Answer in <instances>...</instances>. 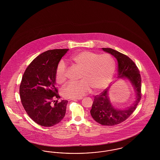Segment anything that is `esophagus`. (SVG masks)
Returning a JSON list of instances; mask_svg holds the SVG:
<instances>
[{
  "mask_svg": "<svg viewBox=\"0 0 160 160\" xmlns=\"http://www.w3.org/2000/svg\"><path fill=\"white\" fill-rule=\"evenodd\" d=\"M83 98H72V99H71V100H72V101H77V100H80V99H82Z\"/></svg>",
  "mask_w": 160,
  "mask_h": 160,
  "instance_id": "obj_1",
  "label": "esophagus"
}]
</instances>
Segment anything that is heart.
<instances>
[{
  "label": "heart",
  "instance_id": "1",
  "mask_svg": "<svg viewBox=\"0 0 160 160\" xmlns=\"http://www.w3.org/2000/svg\"><path fill=\"white\" fill-rule=\"evenodd\" d=\"M69 61L81 71L76 83H70L62 90L65 98H79L91 91L98 92L104 89L110 83L116 69V61L109 54H100L91 51H83L74 54ZM55 78L58 84L67 80V67L63 62L58 64Z\"/></svg>",
  "mask_w": 160,
  "mask_h": 160
}]
</instances>
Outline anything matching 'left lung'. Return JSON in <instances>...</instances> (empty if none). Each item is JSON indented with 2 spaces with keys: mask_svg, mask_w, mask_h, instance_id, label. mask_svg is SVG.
<instances>
[{
  "mask_svg": "<svg viewBox=\"0 0 160 160\" xmlns=\"http://www.w3.org/2000/svg\"><path fill=\"white\" fill-rule=\"evenodd\" d=\"M102 48L116 58L118 62V78H128L133 84L137 95L134 104L124 110H117L112 106L108 98L107 88L94 97L90 112L93 119L101 125L113 126L127 120L136 110L142 98V78L136 65L128 56L110 48Z\"/></svg>",
  "mask_w": 160,
  "mask_h": 160,
  "instance_id": "1",
  "label": "left lung"
}]
</instances>
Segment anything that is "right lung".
Masks as SVG:
<instances>
[{"instance_id": "1", "label": "right lung", "mask_w": 160, "mask_h": 160, "mask_svg": "<svg viewBox=\"0 0 160 160\" xmlns=\"http://www.w3.org/2000/svg\"><path fill=\"white\" fill-rule=\"evenodd\" d=\"M68 49H54L40 54L31 62L20 85L21 102L27 114L38 125L50 127L64 118L67 100L58 102L55 71Z\"/></svg>"}]
</instances>
